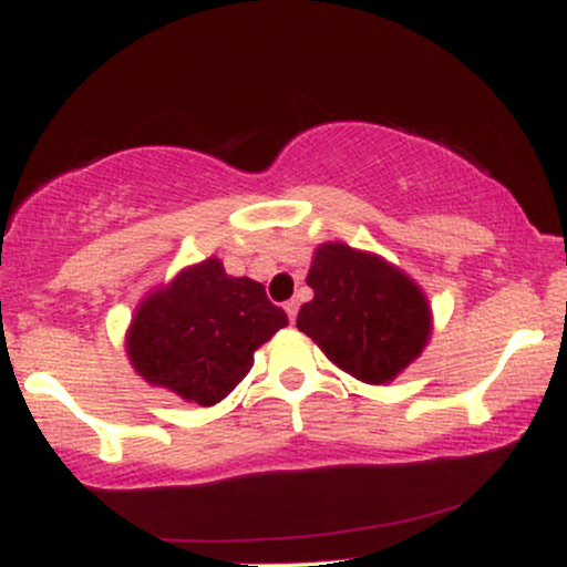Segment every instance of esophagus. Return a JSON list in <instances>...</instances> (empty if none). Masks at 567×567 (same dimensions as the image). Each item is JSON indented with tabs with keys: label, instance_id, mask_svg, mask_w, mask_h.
<instances>
[{
	"label": "esophagus",
	"instance_id": "34e87169",
	"mask_svg": "<svg viewBox=\"0 0 567 567\" xmlns=\"http://www.w3.org/2000/svg\"><path fill=\"white\" fill-rule=\"evenodd\" d=\"M285 311H288V320L296 322V317H298V301H288V303H285Z\"/></svg>",
	"mask_w": 567,
	"mask_h": 567
}]
</instances>
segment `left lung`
I'll use <instances>...</instances> for the list:
<instances>
[{"instance_id": "obj_1", "label": "left lung", "mask_w": 567, "mask_h": 567, "mask_svg": "<svg viewBox=\"0 0 567 567\" xmlns=\"http://www.w3.org/2000/svg\"><path fill=\"white\" fill-rule=\"evenodd\" d=\"M306 285L315 298L298 311V330L354 379L386 383L424 351L432 333L426 296L383 258L320 245Z\"/></svg>"}]
</instances>
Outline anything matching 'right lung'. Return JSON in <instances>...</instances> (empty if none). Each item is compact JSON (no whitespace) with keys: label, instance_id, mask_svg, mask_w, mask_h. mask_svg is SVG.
Returning <instances> with one entry per match:
<instances>
[{"label":"right lung","instance_id":"1","mask_svg":"<svg viewBox=\"0 0 567 567\" xmlns=\"http://www.w3.org/2000/svg\"><path fill=\"white\" fill-rule=\"evenodd\" d=\"M288 324L261 282L229 277L218 258L148 292L127 330V357L152 386L216 405L250 373L252 351Z\"/></svg>","mask_w":567,"mask_h":567}]
</instances>
